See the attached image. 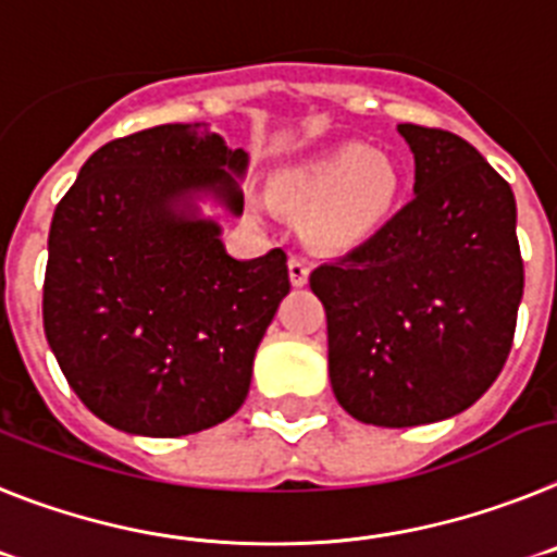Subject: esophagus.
<instances>
[{
  "label": "esophagus",
  "instance_id": "34e87169",
  "mask_svg": "<svg viewBox=\"0 0 557 557\" xmlns=\"http://www.w3.org/2000/svg\"><path fill=\"white\" fill-rule=\"evenodd\" d=\"M308 274H311V269H308L306 260L302 258L288 260V277H292L294 288H302V285L308 283Z\"/></svg>",
  "mask_w": 557,
  "mask_h": 557
}]
</instances>
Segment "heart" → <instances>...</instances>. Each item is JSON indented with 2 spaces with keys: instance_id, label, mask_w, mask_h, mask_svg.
<instances>
[{
  "instance_id": "1",
  "label": "heart",
  "mask_w": 557,
  "mask_h": 557,
  "mask_svg": "<svg viewBox=\"0 0 557 557\" xmlns=\"http://www.w3.org/2000/svg\"><path fill=\"white\" fill-rule=\"evenodd\" d=\"M274 190L288 210L308 215L313 244L345 251L372 238L389 219L400 171L386 151L338 143L280 173Z\"/></svg>"
}]
</instances>
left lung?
Instances as JSON below:
<instances>
[{
    "mask_svg": "<svg viewBox=\"0 0 557 557\" xmlns=\"http://www.w3.org/2000/svg\"><path fill=\"white\" fill-rule=\"evenodd\" d=\"M398 134L414 153V198L311 274L333 395L384 429L476 404L505 367L524 294L510 185L457 134L412 123Z\"/></svg>",
    "mask_w": 557,
    "mask_h": 557,
    "instance_id": "left-lung-1",
    "label": "left lung"
}]
</instances>
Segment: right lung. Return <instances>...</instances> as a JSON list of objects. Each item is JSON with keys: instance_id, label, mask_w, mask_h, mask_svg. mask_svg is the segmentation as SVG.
<instances>
[{"instance_id": "1", "label": "right lung", "mask_w": 557, "mask_h": 557, "mask_svg": "<svg viewBox=\"0 0 557 557\" xmlns=\"http://www.w3.org/2000/svg\"><path fill=\"white\" fill-rule=\"evenodd\" d=\"M244 148L207 123L157 125L91 153L47 240L45 333L91 414L139 437L224 423L280 299L285 251L238 260L212 201L244 215Z\"/></svg>"}]
</instances>
